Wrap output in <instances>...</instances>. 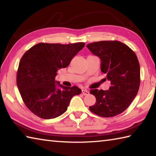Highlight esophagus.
<instances>
[{
  "mask_svg": "<svg viewBox=\"0 0 156 156\" xmlns=\"http://www.w3.org/2000/svg\"><path fill=\"white\" fill-rule=\"evenodd\" d=\"M82 94L84 95V96H87V95H89V91L87 90H82Z\"/></svg>",
  "mask_w": 156,
  "mask_h": 156,
  "instance_id": "34e87169",
  "label": "esophagus"
}]
</instances>
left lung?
<instances>
[{
    "label": "left lung",
    "mask_w": 156,
    "mask_h": 156,
    "mask_svg": "<svg viewBox=\"0 0 156 156\" xmlns=\"http://www.w3.org/2000/svg\"><path fill=\"white\" fill-rule=\"evenodd\" d=\"M87 48L101 61V71L110 81L108 90H90L96 102L90 106L101 117H113L123 112L137 94L140 85V65L135 53L119 41H100Z\"/></svg>",
    "instance_id": "left-lung-1"
}]
</instances>
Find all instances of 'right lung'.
Returning a JSON list of instances; mask_svg holds the SVG:
<instances>
[{"mask_svg":"<svg viewBox=\"0 0 156 156\" xmlns=\"http://www.w3.org/2000/svg\"><path fill=\"white\" fill-rule=\"evenodd\" d=\"M84 46L83 42L39 43L22 56L17 85L23 102L35 115L44 119L56 118L66 112L71 98L81 94L78 87L64 86L55 77Z\"/></svg>","mask_w":156,"mask_h":156,"instance_id":"right-lung-1","label":"right lung"}]
</instances>
